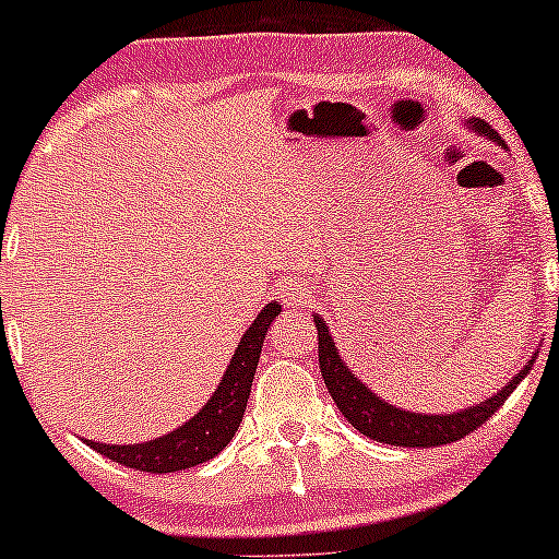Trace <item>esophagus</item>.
Listing matches in <instances>:
<instances>
[{
  "label": "esophagus",
  "mask_w": 559,
  "mask_h": 559,
  "mask_svg": "<svg viewBox=\"0 0 559 559\" xmlns=\"http://www.w3.org/2000/svg\"><path fill=\"white\" fill-rule=\"evenodd\" d=\"M275 292H278L281 300L292 308L302 306V302H308V297H311V286L302 284V281L297 278H281L278 284H275Z\"/></svg>",
  "instance_id": "34e87169"
}]
</instances>
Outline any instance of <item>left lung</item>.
I'll list each match as a JSON object with an SVG mask.
<instances>
[{"label": "left lung", "instance_id": "obj_1", "mask_svg": "<svg viewBox=\"0 0 559 559\" xmlns=\"http://www.w3.org/2000/svg\"><path fill=\"white\" fill-rule=\"evenodd\" d=\"M465 127L471 129V132H476L478 138H487L500 145L498 132H495L487 121H481V118H465ZM313 321L316 330H319L321 379H324L326 389H330L337 411H341L348 419V425L357 427L362 436L373 438V441L379 443H392V447L430 449L465 438L467 432L481 427L484 421L511 397V392H514L516 384L533 370L535 357H538V354H533L509 384L500 389V392H495L492 397L481 400V403L467 405V408L454 411V414H414V411L397 408V405L386 403V400L381 397V394H376L362 379H357L354 370L343 362L326 321L321 319L319 313H313Z\"/></svg>", "mask_w": 559, "mask_h": 559}]
</instances>
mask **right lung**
Listing matches in <instances>:
<instances>
[{"label":"right lung","instance_id":"1","mask_svg":"<svg viewBox=\"0 0 559 559\" xmlns=\"http://www.w3.org/2000/svg\"><path fill=\"white\" fill-rule=\"evenodd\" d=\"M278 313V302H267L262 308V313L253 319L246 335L240 337L216 392L211 394V400L189 421L175 427L167 436L154 438V441L129 443V447L86 441L88 447L97 449L99 454L110 456L112 462H121V465L138 467V471L145 473H175L213 460L233 441L240 421H243V411L248 394H251V381L253 373H257L264 335H267L270 324H273Z\"/></svg>","mask_w":559,"mask_h":559}]
</instances>
